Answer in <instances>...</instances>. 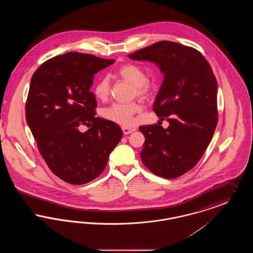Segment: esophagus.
<instances>
[{
	"label": "esophagus",
	"instance_id": "esophagus-1",
	"mask_svg": "<svg viewBox=\"0 0 253 253\" xmlns=\"http://www.w3.org/2000/svg\"><path fill=\"white\" fill-rule=\"evenodd\" d=\"M135 129L134 128H126V127H122V132L124 134H129L131 132H134Z\"/></svg>",
	"mask_w": 253,
	"mask_h": 253
}]
</instances>
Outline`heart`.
I'll return each instance as SVG.
<instances>
[{"instance_id":"1","label":"heart","mask_w":253,"mask_h":253,"mask_svg":"<svg viewBox=\"0 0 253 253\" xmlns=\"http://www.w3.org/2000/svg\"><path fill=\"white\" fill-rule=\"evenodd\" d=\"M118 76L121 80L133 85V94L139 96H148L152 92V84L147 79L144 69L134 63H126L118 70ZM111 91V84L108 78L99 79L94 86V94L99 100H106ZM141 106L138 102L113 103L103 109L102 116L107 121L115 122L124 127L132 126L134 122L133 116L140 112Z\"/></svg>"}]
</instances>
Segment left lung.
I'll return each instance as SVG.
<instances>
[{"mask_svg": "<svg viewBox=\"0 0 253 253\" xmlns=\"http://www.w3.org/2000/svg\"><path fill=\"white\" fill-rule=\"evenodd\" d=\"M128 57L155 62L164 74L153 110L169 125L167 129L157 124L139 127L145 136L141 160L156 175L178 177L197 164L215 131V76L198 50L169 41Z\"/></svg>", "mask_w": 253, "mask_h": 253, "instance_id": "8db88e82", "label": "left lung"}]
</instances>
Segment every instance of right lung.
<instances>
[{"mask_svg":"<svg viewBox=\"0 0 253 253\" xmlns=\"http://www.w3.org/2000/svg\"><path fill=\"white\" fill-rule=\"evenodd\" d=\"M114 62L68 52L44 61L31 78L26 122L51 171L73 185L96 178L122 137L117 123L95 117L96 96L90 92L95 74ZM80 125L90 128L80 132Z\"/></svg>","mask_w":253,"mask_h":253,"instance_id":"obj_1","label":"right lung"}]
</instances>
